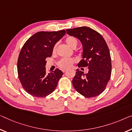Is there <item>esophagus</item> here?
<instances>
[{
  "mask_svg": "<svg viewBox=\"0 0 132 132\" xmlns=\"http://www.w3.org/2000/svg\"><path fill=\"white\" fill-rule=\"evenodd\" d=\"M66 70H62V72H65L66 71Z\"/></svg>",
  "mask_w": 132,
  "mask_h": 132,
  "instance_id": "1",
  "label": "esophagus"
}]
</instances>
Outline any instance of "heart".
I'll use <instances>...</instances> for the list:
<instances>
[{
    "instance_id": "1",
    "label": "heart",
    "mask_w": 132,
    "mask_h": 132,
    "mask_svg": "<svg viewBox=\"0 0 132 132\" xmlns=\"http://www.w3.org/2000/svg\"><path fill=\"white\" fill-rule=\"evenodd\" d=\"M65 42L67 45L72 49H76L78 45V40L74 36H68L65 39ZM57 49V44H55L52 48V53L55 54ZM76 61L74 58H62L58 62V66L62 69H68Z\"/></svg>"
}]
</instances>
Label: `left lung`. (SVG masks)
Instances as JSON below:
<instances>
[{"label": "left lung", "mask_w": 132, "mask_h": 132, "mask_svg": "<svg viewBox=\"0 0 132 132\" xmlns=\"http://www.w3.org/2000/svg\"><path fill=\"white\" fill-rule=\"evenodd\" d=\"M67 33L80 40L82 45V59L79 68L87 67L88 72L77 69L72 85L77 92L87 98L101 94L109 81L111 73V56L109 47L101 34L92 28L82 26L68 29Z\"/></svg>", "instance_id": "left-lung-1"}]
</instances>
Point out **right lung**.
Returning <instances> with one entry per match:
<instances>
[{"mask_svg": "<svg viewBox=\"0 0 132 132\" xmlns=\"http://www.w3.org/2000/svg\"><path fill=\"white\" fill-rule=\"evenodd\" d=\"M65 30L38 32L26 40L18 60V77L28 94L44 97L51 94L57 86L63 72L56 68L46 72V58L51 57L52 48L65 34Z\"/></svg>", "mask_w": 132, "mask_h": 132, "instance_id": "1", "label": "right lung"}]
</instances>
